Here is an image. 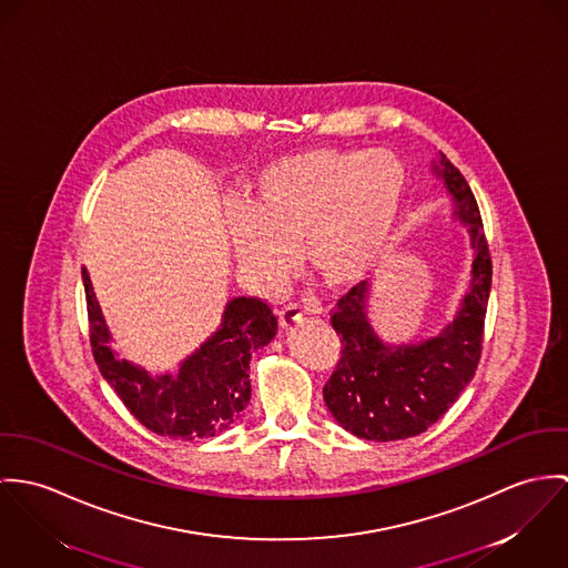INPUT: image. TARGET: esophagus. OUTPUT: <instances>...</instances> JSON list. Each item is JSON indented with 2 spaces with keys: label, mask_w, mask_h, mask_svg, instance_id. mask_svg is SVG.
<instances>
[{
  "label": "esophagus",
  "mask_w": 568,
  "mask_h": 568,
  "mask_svg": "<svg viewBox=\"0 0 568 568\" xmlns=\"http://www.w3.org/2000/svg\"><path fill=\"white\" fill-rule=\"evenodd\" d=\"M276 315H278V324H281V328H294V326L301 322V312H298L294 305L278 310Z\"/></svg>",
  "instance_id": "34e87169"
}]
</instances>
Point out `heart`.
<instances>
[{
    "label": "heart",
    "instance_id": "obj_1",
    "mask_svg": "<svg viewBox=\"0 0 568 568\" xmlns=\"http://www.w3.org/2000/svg\"><path fill=\"white\" fill-rule=\"evenodd\" d=\"M405 168L387 150L312 148L265 165L229 215L231 248L265 290H276L298 248L331 287L362 281L383 251L405 197Z\"/></svg>",
    "mask_w": 568,
    "mask_h": 568
}]
</instances>
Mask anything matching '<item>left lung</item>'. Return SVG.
<instances>
[{"label": "left lung", "mask_w": 568, "mask_h": 568, "mask_svg": "<svg viewBox=\"0 0 568 568\" xmlns=\"http://www.w3.org/2000/svg\"><path fill=\"white\" fill-rule=\"evenodd\" d=\"M434 174L468 229L473 270L455 317L434 337L387 344L368 320L373 285L357 283L331 315L342 357L322 394L333 418L362 440L392 442L427 432L475 377L488 310L493 261L477 200L459 170L440 152Z\"/></svg>", "instance_id": "obj_1"}]
</instances>
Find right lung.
<instances>
[{"mask_svg":"<svg viewBox=\"0 0 568 568\" xmlns=\"http://www.w3.org/2000/svg\"><path fill=\"white\" fill-rule=\"evenodd\" d=\"M82 283L95 364L143 427L172 440H197L213 438L240 420L251 400V357L270 344L278 326L263 301H229L217 331L181 362L179 373L150 375L120 359L111 346L113 337L87 267Z\"/></svg>","mask_w":568,"mask_h":568,"instance_id":"right-lung-1","label":"right lung"}]
</instances>
